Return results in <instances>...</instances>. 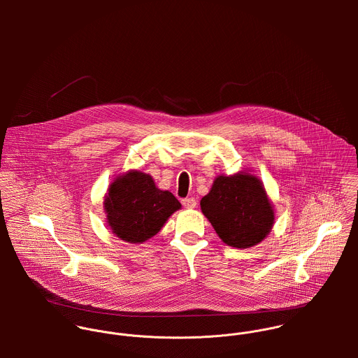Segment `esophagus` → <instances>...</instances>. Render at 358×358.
I'll list each match as a JSON object with an SVG mask.
<instances>
[{
    "label": "esophagus",
    "instance_id": "esophagus-1",
    "mask_svg": "<svg viewBox=\"0 0 358 358\" xmlns=\"http://www.w3.org/2000/svg\"><path fill=\"white\" fill-rule=\"evenodd\" d=\"M182 205L185 206V208H189V209H193V208H196V200L193 199V197H189V199H183L182 200Z\"/></svg>",
    "mask_w": 358,
    "mask_h": 358
}]
</instances>
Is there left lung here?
<instances>
[{
	"label": "left lung",
	"instance_id": "1",
	"mask_svg": "<svg viewBox=\"0 0 358 358\" xmlns=\"http://www.w3.org/2000/svg\"><path fill=\"white\" fill-rule=\"evenodd\" d=\"M201 210L230 247L250 248L271 230L274 212L260 180L248 173L217 176Z\"/></svg>",
	"mask_w": 358,
	"mask_h": 358
}]
</instances>
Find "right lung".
<instances>
[{
    "label": "right lung",
    "instance_id": "add662e5",
    "mask_svg": "<svg viewBox=\"0 0 358 358\" xmlns=\"http://www.w3.org/2000/svg\"><path fill=\"white\" fill-rule=\"evenodd\" d=\"M180 206L172 193L157 189L153 178L141 171L115 179L104 200L113 233L134 244L155 236Z\"/></svg>",
    "mask_w": 358,
    "mask_h": 358
}]
</instances>
